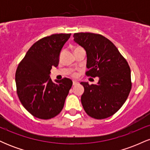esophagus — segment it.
I'll list each match as a JSON object with an SVG mask.
<instances>
[{
	"instance_id": "esophagus-1",
	"label": "esophagus",
	"mask_w": 150,
	"mask_h": 150,
	"mask_svg": "<svg viewBox=\"0 0 150 150\" xmlns=\"http://www.w3.org/2000/svg\"><path fill=\"white\" fill-rule=\"evenodd\" d=\"M77 84H78V82H77V81H73V85H77Z\"/></svg>"
}]
</instances>
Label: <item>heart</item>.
Returning a JSON list of instances; mask_svg holds the SVG:
<instances>
[{
    "label": "heart",
    "instance_id": "b5f03b06",
    "mask_svg": "<svg viewBox=\"0 0 150 150\" xmlns=\"http://www.w3.org/2000/svg\"><path fill=\"white\" fill-rule=\"evenodd\" d=\"M72 76H73V77H76V76H77V73H72Z\"/></svg>",
    "mask_w": 150,
    "mask_h": 150
}]
</instances>
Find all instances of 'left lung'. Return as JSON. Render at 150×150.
Returning <instances> with one entry per match:
<instances>
[{"instance_id": "8db88e82", "label": "left lung", "mask_w": 150, "mask_h": 150, "mask_svg": "<svg viewBox=\"0 0 150 150\" xmlns=\"http://www.w3.org/2000/svg\"><path fill=\"white\" fill-rule=\"evenodd\" d=\"M74 41L87 53L88 77H99L97 85L81 82L85 92L81 102L85 112L95 119L112 116L128 99L132 87L130 68L109 39L99 34L75 33Z\"/></svg>"}]
</instances>
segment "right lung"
I'll list each match as a JSON object with an SVG mask.
<instances>
[{
    "mask_svg": "<svg viewBox=\"0 0 150 150\" xmlns=\"http://www.w3.org/2000/svg\"><path fill=\"white\" fill-rule=\"evenodd\" d=\"M71 34H56L39 39L19 63L15 73L17 94L32 116L51 119L61 113L73 82L64 77L53 82L49 74L57 67L59 55Z\"/></svg>",
    "mask_w": 150,
    "mask_h": 150,
    "instance_id": "right-lung-1",
    "label": "right lung"
}]
</instances>
